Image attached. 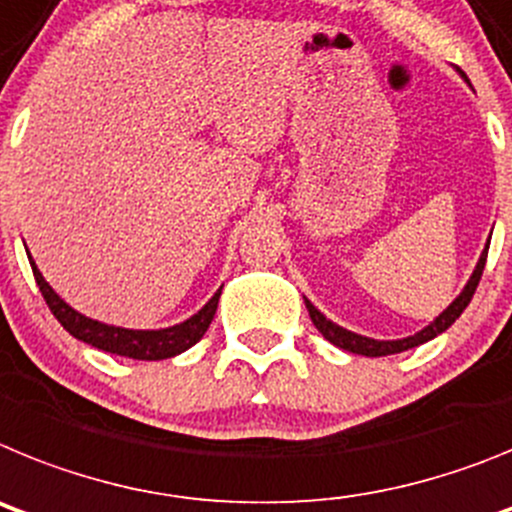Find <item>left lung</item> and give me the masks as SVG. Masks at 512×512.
Returning a JSON list of instances; mask_svg holds the SVG:
<instances>
[{
	"label": "left lung",
	"mask_w": 512,
	"mask_h": 512,
	"mask_svg": "<svg viewBox=\"0 0 512 512\" xmlns=\"http://www.w3.org/2000/svg\"><path fill=\"white\" fill-rule=\"evenodd\" d=\"M487 250H490V242H487V247H484L482 257H479V262H477V268H474V273H471V278H469V283L464 286V291L456 296V301H453V304L443 311L441 317H435L433 322L425 327V330H420L417 335H412V337H404V340H371V337H363V335H355V332H350V330H342L340 324L330 322V319L324 317L322 311L317 309V306L304 299L306 309H309L311 322H314V327L322 332L324 340H330L332 345H337V348L348 350V353H355V355H368V358L402 353V350L417 348V345H422V342H428V340H433V337H438L441 332H446L448 327H451V324L461 317V311L469 306L471 296H474V291H477V286H479L484 262H487Z\"/></svg>",
	"instance_id": "obj_1"
}]
</instances>
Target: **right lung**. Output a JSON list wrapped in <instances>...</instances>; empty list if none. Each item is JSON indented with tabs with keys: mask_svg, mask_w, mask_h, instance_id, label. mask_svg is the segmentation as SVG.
<instances>
[{
	"mask_svg": "<svg viewBox=\"0 0 512 512\" xmlns=\"http://www.w3.org/2000/svg\"><path fill=\"white\" fill-rule=\"evenodd\" d=\"M30 265H33L35 283L41 288L48 309L53 311V317L59 319L61 327L69 335H74L77 340L87 342V345H92L97 350H105V353L113 355H126V358H136V361H164V358H172V355H180L188 348H193L195 342L206 335L221 296L219 288V291L213 293V299L198 314H193L185 322L175 324V327H167V330H126V327L102 324L97 319L84 317L77 309H71L59 293L48 286L41 270L35 268L33 257H30Z\"/></svg>",
	"mask_w": 512,
	"mask_h": 512,
	"instance_id": "obj_1",
	"label": "right lung"
}]
</instances>
